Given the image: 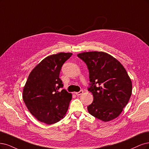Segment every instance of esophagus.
I'll list each match as a JSON object with an SVG mask.
<instances>
[{
  "label": "esophagus",
  "mask_w": 149,
  "mask_h": 149,
  "mask_svg": "<svg viewBox=\"0 0 149 149\" xmlns=\"http://www.w3.org/2000/svg\"><path fill=\"white\" fill-rule=\"evenodd\" d=\"M84 93V91L83 90H80L79 92H75V94L76 95H77V96H79V95H81Z\"/></svg>",
  "instance_id": "esophagus-1"
}]
</instances>
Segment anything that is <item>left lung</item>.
Returning a JSON list of instances; mask_svg holds the SVG:
<instances>
[{"label":"left lung","mask_w":149,"mask_h":149,"mask_svg":"<svg viewBox=\"0 0 149 149\" xmlns=\"http://www.w3.org/2000/svg\"><path fill=\"white\" fill-rule=\"evenodd\" d=\"M87 64L90 84L88 90L93 101L89 113L107 122L117 118L132 94V82L120 62L103 52H86L77 55Z\"/></svg>","instance_id":"obj_1"}]
</instances>
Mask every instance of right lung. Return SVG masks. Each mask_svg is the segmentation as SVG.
<instances>
[{"label":"right lung","mask_w":149,"mask_h":149,"mask_svg":"<svg viewBox=\"0 0 149 149\" xmlns=\"http://www.w3.org/2000/svg\"><path fill=\"white\" fill-rule=\"evenodd\" d=\"M72 53H60L46 57L31 72L23 91L27 108L38 121L54 124L63 118L68 111L72 94L63 87L59 74Z\"/></svg>","instance_id":"obj_1"}]
</instances>
